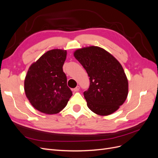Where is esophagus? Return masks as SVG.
<instances>
[{
	"label": "esophagus",
	"instance_id": "34e87169",
	"mask_svg": "<svg viewBox=\"0 0 158 158\" xmlns=\"http://www.w3.org/2000/svg\"><path fill=\"white\" fill-rule=\"evenodd\" d=\"M79 89H80V86H78H78H76L75 88L73 89V91H74V92H78Z\"/></svg>",
	"mask_w": 158,
	"mask_h": 158
}]
</instances>
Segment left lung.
Here are the masks:
<instances>
[{
	"label": "left lung",
	"mask_w": 158,
	"mask_h": 158,
	"mask_svg": "<svg viewBox=\"0 0 158 158\" xmlns=\"http://www.w3.org/2000/svg\"><path fill=\"white\" fill-rule=\"evenodd\" d=\"M74 55L86 70L89 86L84 92L88 108L99 115H109L125 102L128 84L121 64L99 47L76 50Z\"/></svg>",
	"instance_id": "left-lung-1"
}]
</instances>
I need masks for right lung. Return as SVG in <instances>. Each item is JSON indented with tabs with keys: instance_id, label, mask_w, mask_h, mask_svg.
I'll list each match as a JSON object with an SVG mask.
<instances>
[{
	"instance_id": "add662e5",
	"label": "right lung",
	"mask_w": 158,
	"mask_h": 158,
	"mask_svg": "<svg viewBox=\"0 0 158 158\" xmlns=\"http://www.w3.org/2000/svg\"><path fill=\"white\" fill-rule=\"evenodd\" d=\"M66 58V51L50 50L27 71L24 81L26 97L32 106L41 113H58L73 95L63 70Z\"/></svg>"
}]
</instances>
